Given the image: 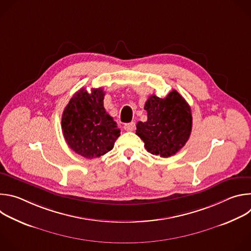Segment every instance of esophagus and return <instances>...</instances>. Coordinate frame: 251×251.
Segmentation results:
<instances>
[{
	"instance_id": "obj_1",
	"label": "esophagus",
	"mask_w": 251,
	"mask_h": 251,
	"mask_svg": "<svg viewBox=\"0 0 251 251\" xmlns=\"http://www.w3.org/2000/svg\"><path fill=\"white\" fill-rule=\"evenodd\" d=\"M136 128V124L135 122H130V123H127L124 125V129L126 131H134Z\"/></svg>"
}]
</instances>
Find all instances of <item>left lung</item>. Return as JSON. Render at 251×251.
I'll return each instance as SVG.
<instances>
[{
    "mask_svg": "<svg viewBox=\"0 0 251 251\" xmlns=\"http://www.w3.org/2000/svg\"><path fill=\"white\" fill-rule=\"evenodd\" d=\"M148 119L137 123L136 134L145 143L146 150L168 158L180 151L192 132L191 107L176 90L167 97L151 95L145 103Z\"/></svg>",
    "mask_w": 251,
    "mask_h": 251,
    "instance_id": "1",
    "label": "left lung"
}]
</instances>
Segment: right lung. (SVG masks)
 I'll use <instances>...</instances> for the list:
<instances>
[{
	"mask_svg": "<svg viewBox=\"0 0 251 251\" xmlns=\"http://www.w3.org/2000/svg\"><path fill=\"white\" fill-rule=\"evenodd\" d=\"M104 91H77L64 108L61 129L67 145L76 154L93 159L113 149L120 129L103 106Z\"/></svg>",
	"mask_w": 251,
	"mask_h": 251,
	"instance_id": "add662e5",
	"label": "right lung"
}]
</instances>
